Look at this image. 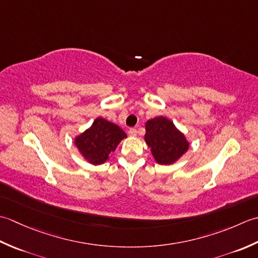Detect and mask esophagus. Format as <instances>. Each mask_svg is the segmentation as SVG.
<instances>
[{
  "mask_svg": "<svg viewBox=\"0 0 258 258\" xmlns=\"http://www.w3.org/2000/svg\"><path fill=\"white\" fill-rule=\"evenodd\" d=\"M137 133H138V131H137L136 128H130V129L128 130V134H129L130 136H137Z\"/></svg>",
  "mask_w": 258,
  "mask_h": 258,
  "instance_id": "1",
  "label": "esophagus"
}]
</instances>
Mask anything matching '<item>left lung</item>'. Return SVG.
<instances>
[{"label":"left lung","instance_id":"obj_1","mask_svg":"<svg viewBox=\"0 0 258 258\" xmlns=\"http://www.w3.org/2000/svg\"><path fill=\"white\" fill-rule=\"evenodd\" d=\"M145 141L150 147L156 162L160 165L173 164L189 148L185 135L176 128L171 120L162 115L146 122Z\"/></svg>","mask_w":258,"mask_h":258}]
</instances>
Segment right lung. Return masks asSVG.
Returning a JSON list of instances; mask_svg holds the SVG:
<instances>
[{"instance_id":"1","label":"right lung","mask_w":258,"mask_h":258,"mask_svg":"<svg viewBox=\"0 0 258 258\" xmlns=\"http://www.w3.org/2000/svg\"><path fill=\"white\" fill-rule=\"evenodd\" d=\"M127 138L124 131L115 123L101 117L75 139L78 150L92 165L104 164L122 139Z\"/></svg>"}]
</instances>
